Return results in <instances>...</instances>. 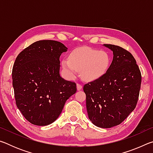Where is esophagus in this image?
I'll list each match as a JSON object with an SVG mask.
<instances>
[{
	"label": "esophagus",
	"mask_w": 153,
	"mask_h": 153,
	"mask_svg": "<svg viewBox=\"0 0 153 153\" xmlns=\"http://www.w3.org/2000/svg\"><path fill=\"white\" fill-rule=\"evenodd\" d=\"M82 85L79 84H77V90H82Z\"/></svg>",
	"instance_id": "esophagus-1"
}]
</instances>
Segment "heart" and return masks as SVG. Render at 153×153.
Wrapping results in <instances>:
<instances>
[{
	"label": "heart",
	"mask_w": 153,
	"mask_h": 153,
	"mask_svg": "<svg viewBox=\"0 0 153 153\" xmlns=\"http://www.w3.org/2000/svg\"><path fill=\"white\" fill-rule=\"evenodd\" d=\"M61 65L69 78H74L80 71L83 79L92 82L106 74L110 65V57L105 51L81 47L71 51L68 58L62 60Z\"/></svg>",
	"instance_id": "b5f03b06"
}]
</instances>
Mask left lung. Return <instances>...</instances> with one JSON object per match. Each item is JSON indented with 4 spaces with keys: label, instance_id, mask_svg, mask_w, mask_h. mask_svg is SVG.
I'll use <instances>...</instances> for the list:
<instances>
[{
    "label": "left lung",
    "instance_id": "obj_1",
    "mask_svg": "<svg viewBox=\"0 0 153 153\" xmlns=\"http://www.w3.org/2000/svg\"><path fill=\"white\" fill-rule=\"evenodd\" d=\"M113 52L112 63L100 79L84 86L89 120L98 128L123 122L134 111L141 86V73L134 56L120 46L103 45Z\"/></svg>",
    "mask_w": 153,
    "mask_h": 153
}]
</instances>
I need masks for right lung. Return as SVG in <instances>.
Segmentation results:
<instances>
[{
  "instance_id": "obj_1",
  "label": "right lung",
  "mask_w": 153,
  "mask_h": 153,
  "mask_svg": "<svg viewBox=\"0 0 153 153\" xmlns=\"http://www.w3.org/2000/svg\"><path fill=\"white\" fill-rule=\"evenodd\" d=\"M63 44L39 40L18 55L12 71L17 108L31 123L45 126L60 115L66 100L76 92V84L60 76Z\"/></svg>"
}]
</instances>
